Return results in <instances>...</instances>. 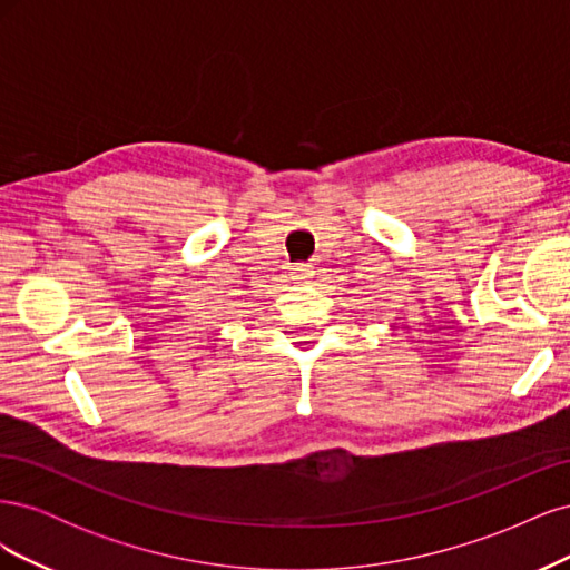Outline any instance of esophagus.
<instances>
[{
  "instance_id": "esophagus-1",
  "label": "esophagus",
  "mask_w": 570,
  "mask_h": 570,
  "mask_svg": "<svg viewBox=\"0 0 570 570\" xmlns=\"http://www.w3.org/2000/svg\"><path fill=\"white\" fill-rule=\"evenodd\" d=\"M312 275H314V271L308 268V266H295V268H292V281L299 283V285L312 281Z\"/></svg>"
}]
</instances>
